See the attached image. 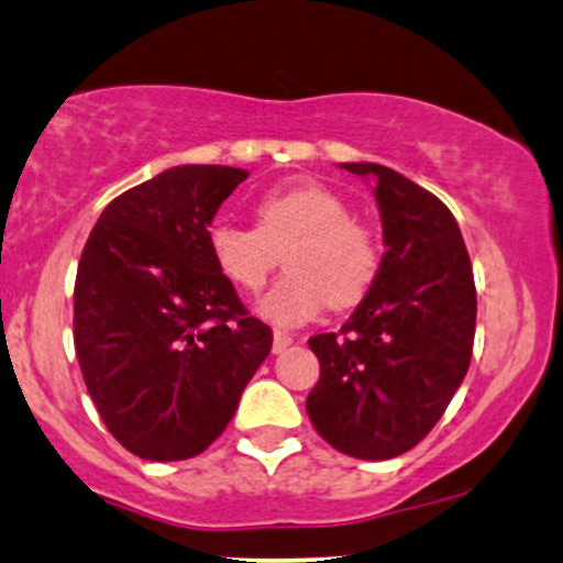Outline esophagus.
Returning <instances> with one entry per match:
<instances>
[{
  "label": "esophagus",
  "mask_w": 563,
  "mask_h": 563,
  "mask_svg": "<svg viewBox=\"0 0 563 563\" xmlns=\"http://www.w3.org/2000/svg\"><path fill=\"white\" fill-rule=\"evenodd\" d=\"M290 343H294V334H288L283 330L273 332V353H283Z\"/></svg>",
  "instance_id": "1"
}]
</instances>
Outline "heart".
<instances>
[{"instance_id": "obj_1", "label": "heart", "mask_w": 563, "mask_h": 563, "mask_svg": "<svg viewBox=\"0 0 563 563\" xmlns=\"http://www.w3.org/2000/svg\"><path fill=\"white\" fill-rule=\"evenodd\" d=\"M257 229L218 220L208 231L216 267L233 286L260 290L273 273L280 249L288 273L260 298L269 322L301 324L332 303H358L382 267L376 233L351 216V205L319 181H290L254 202Z\"/></svg>"}]
</instances>
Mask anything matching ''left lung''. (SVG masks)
Segmentation results:
<instances>
[{"label": "left lung", "instance_id": "8db88e82", "mask_svg": "<svg viewBox=\"0 0 563 563\" xmlns=\"http://www.w3.org/2000/svg\"><path fill=\"white\" fill-rule=\"evenodd\" d=\"M374 181L387 252L340 332L309 338L319 382L306 412L319 437L358 460H389L429 433L465 379L475 280L454 216L379 163H343Z\"/></svg>", "mask_w": 563, "mask_h": 563}]
</instances>
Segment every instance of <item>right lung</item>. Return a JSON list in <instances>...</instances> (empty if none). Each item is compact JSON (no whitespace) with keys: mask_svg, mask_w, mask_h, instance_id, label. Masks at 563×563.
I'll list each match as a JSON object with an SVG mask.
<instances>
[{"mask_svg":"<svg viewBox=\"0 0 563 563\" xmlns=\"http://www.w3.org/2000/svg\"><path fill=\"white\" fill-rule=\"evenodd\" d=\"M246 176L163 170L111 199L82 249L75 353L106 429L142 460L208 450L273 347L208 249V225Z\"/></svg>","mask_w":563,"mask_h":563,"instance_id":"1","label":"right lung"}]
</instances>
